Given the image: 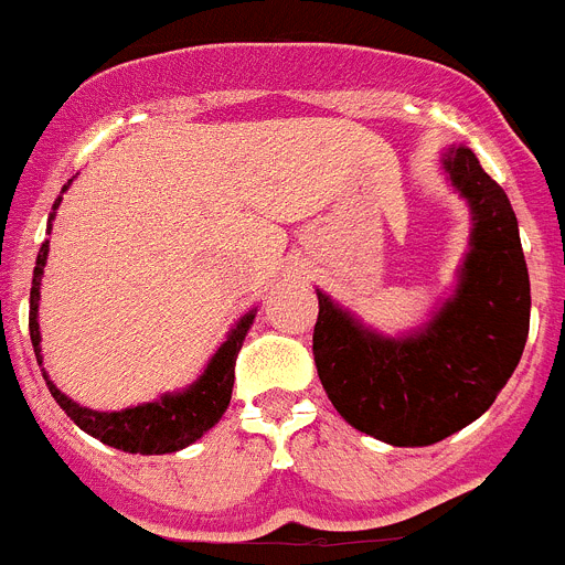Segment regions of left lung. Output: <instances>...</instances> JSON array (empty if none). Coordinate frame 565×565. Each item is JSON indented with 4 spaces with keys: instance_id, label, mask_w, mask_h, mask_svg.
<instances>
[{
    "instance_id": "obj_1",
    "label": "left lung",
    "mask_w": 565,
    "mask_h": 565,
    "mask_svg": "<svg viewBox=\"0 0 565 565\" xmlns=\"http://www.w3.org/2000/svg\"><path fill=\"white\" fill-rule=\"evenodd\" d=\"M444 170L469 201L472 235L455 296L409 335L370 330L318 289L312 355L347 424L392 446H429L478 420L518 366L529 335V269L507 193L469 147Z\"/></svg>"
}]
</instances>
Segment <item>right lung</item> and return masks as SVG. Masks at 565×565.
<instances>
[{
    "label": "right lung",
    "mask_w": 565,
    "mask_h": 565,
    "mask_svg": "<svg viewBox=\"0 0 565 565\" xmlns=\"http://www.w3.org/2000/svg\"><path fill=\"white\" fill-rule=\"evenodd\" d=\"M67 188H71V181L62 188V193ZM58 201L62 199H56L53 210L58 207ZM53 215L56 213H51V222ZM51 222H47V233H51ZM47 249H51V242L42 244V249L36 255L31 287V318H28L31 343L39 364H42V347H39V341H42V335H39V287H42V276H45ZM253 318L255 310H249L242 321L235 323L233 330H230L227 341L210 358L207 370L201 372L199 381H193L188 390L167 392V395L150 401V404L127 406V409L119 412L87 409V406H78L76 401L67 398L65 392L58 390L51 377H47V372H42V375H45L47 390L56 398V404L67 412V418L78 429H85L87 435L102 440V444L134 455L179 452L184 446L195 444L204 431L213 429L222 420L224 409L230 406V395H233L235 358H238V350H242L244 335H247Z\"/></svg>",
    "instance_id": "add662e5"
}]
</instances>
